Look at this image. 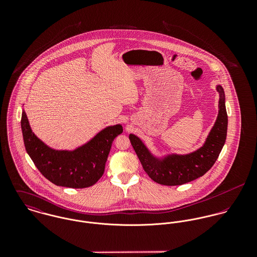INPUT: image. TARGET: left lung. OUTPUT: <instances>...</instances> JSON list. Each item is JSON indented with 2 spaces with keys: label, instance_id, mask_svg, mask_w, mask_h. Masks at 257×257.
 <instances>
[{
  "label": "left lung",
  "instance_id": "obj_1",
  "mask_svg": "<svg viewBox=\"0 0 257 257\" xmlns=\"http://www.w3.org/2000/svg\"><path fill=\"white\" fill-rule=\"evenodd\" d=\"M220 94L219 113L204 146L189 154H169L155 157L137 136L131 134L130 141L147 175L156 183L177 186L191 182L207 173L217 161L226 139L227 113L224 92L217 86Z\"/></svg>",
  "mask_w": 257,
  "mask_h": 257
}]
</instances>
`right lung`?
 <instances>
[{
	"label": "right lung",
	"mask_w": 257,
	"mask_h": 257,
	"mask_svg": "<svg viewBox=\"0 0 257 257\" xmlns=\"http://www.w3.org/2000/svg\"><path fill=\"white\" fill-rule=\"evenodd\" d=\"M21 125L26 150L39 172L57 186L75 189L90 187L102 177L111 144L122 133L120 124L110 125L84 146L68 151L43 144L33 133L25 110Z\"/></svg>",
	"instance_id": "1"
}]
</instances>
